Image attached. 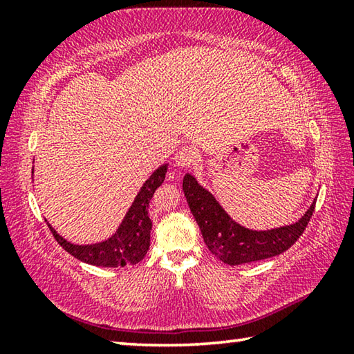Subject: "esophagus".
<instances>
[{
  "mask_svg": "<svg viewBox=\"0 0 354 354\" xmlns=\"http://www.w3.org/2000/svg\"><path fill=\"white\" fill-rule=\"evenodd\" d=\"M200 159V153L198 149L192 145H185L183 148H179L176 154H175V165L179 167V169H189V167L195 165Z\"/></svg>",
  "mask_w": 354,
  "mask_h": 354,
  "instance_id": "1",
  "label": "esophagus"
}]
</instances>
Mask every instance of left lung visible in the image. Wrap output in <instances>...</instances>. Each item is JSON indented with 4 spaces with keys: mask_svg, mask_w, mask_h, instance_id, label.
Returning <instances> with one entry per match:
<instances>
[{
    "mask_svg": "<svg viewBox=\"0 0 354 354\" xmlns=\"http://www.w3.org/2000/svg\"><path fill=\"white\" fill-rule=\"evenodd\" d=\"M183 190L209 251L227 266H241L284 253L303 234L315 207L314 198L308 211L290 225L250 230L232 220L217 198L192 173H185Z\"/></svg>",
    "mask_w": 354,
    "mask_h": 354,
    "instance_id": "1",
    "label": "left lung"
}]
</instances>
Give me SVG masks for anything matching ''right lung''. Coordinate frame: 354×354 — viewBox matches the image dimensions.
Here are the masks:
<instances>
[{"instance_id": "1", "label": "right lung", "mask_w": 354, "mask_h": 354, "mask_svg": "<svg viewBox=\"0 0 354 354\" xmlns=\"http://www.w3.org/2000/svg\"><path fill=\"white\" fill-rule=\"evenodd\" d=\"M169 164L158 167L136 195L133 205L124 214L122 223L113 231L111 237L97 243H71L67 239L59 236V232L46 221L53 236L61 247L82 261L97 267H124L134 266L145 257L149 250V232H151V220L148 217V206L156 189L164 183ZM34 175V167H32Z\"/></svg>"}]
</instances>
